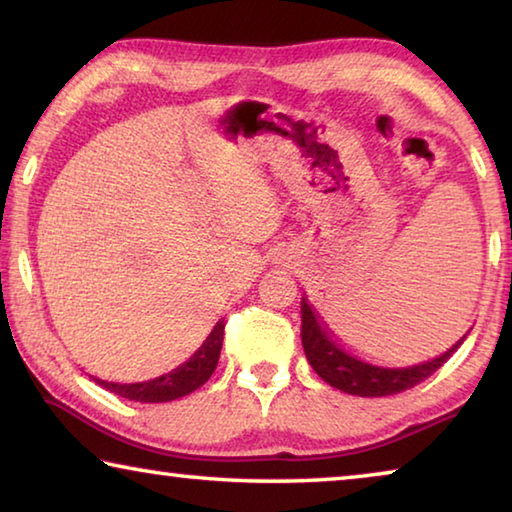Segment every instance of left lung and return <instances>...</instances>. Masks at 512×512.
I'll list each match as a JSON object with an SVG mask.
<instances>
[{
	"instance_id": "obj_1",
	"label": "left lung",
	"mask_w": 512,
	"mask_h": 512,
	"mask_svg": "<svg viewBox=\"0 0 512 512\" xmlns=\"http://www.w3.org/2000/svg\"><path fill=\"white\" fill-rule=\"evenodd\" d=\"M300 314H302V348H305L307 361L311 368L316 370V375L327 381L329 386L339 388L343 393L359 395V397H386L395 393H404L409 388L418 386L420 381L431 377L440 366H445L447 359L458 350V345H452L445 354L440 357L418 363V366L409 368H381L372 366V363L361 361L352 357L350 352H345L339 343L332 339V334L327 332V327L320 323V318L307 298L300 302Z\"/></svg>"
}]
</instances>
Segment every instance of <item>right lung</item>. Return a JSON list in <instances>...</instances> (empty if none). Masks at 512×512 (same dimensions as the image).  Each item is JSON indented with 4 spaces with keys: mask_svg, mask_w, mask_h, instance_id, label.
<instances>
[{
    "mask_svg": "<svg viewBox=\"0 0 512 512\" xmlns=\"http://www.w3.org/2000/svg\"><path fill=\"white\" fill-rule=\"evenodd\" d=\"M223 329H225V320H219V323L214 325L212 334L205 339V343L194 352V357L162 377H155L149 381H137V384H117V381H106L92 375L90 377L97 381L99 386L106 388V391L115 393L119 397H126V400L131 402L158 404V402L178 400V397L194 393L196 388H201L205 381L212 377L216 363H219V357H221Z\"/></svg>",
    "mask_w": 512,
    "mask_h": 512,
    "instance_id": "add662e5",
    "label": "right lung"
}]
</instances>
